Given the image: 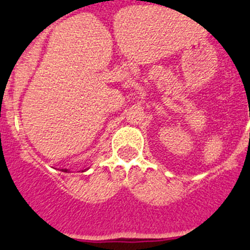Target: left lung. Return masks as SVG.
I'll use <instances>...</instances> for the list:
<instances>
[{"mask_svg":"<svg viewBox=\"0 0 250 250\" xmlns=\"http://www.w3.org/2000/svg\"><path fill=\"white\" fill-rule=\"evenodd\" d=\"M249 136H250V134H249Z\"/></svg>","mask_w":250,"mask_h":250,"instance_id":"1","label":"left lung"}]
</instances>
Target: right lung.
<instances>
[{
	"label": "right lung",
	"mask_w": 250,
	"mask_h": 250,
	"mask_svg": "<svg viewBox=\"0 0 250 250\" xmlns=\"http://www.w3.org/2000/svg\"><path fill=\"white\" fill-rule=\"evenodd\" d=\"M62 171H64V172H67V171H70V170H67V169H62ZM86 170V169H85ZM81 172H83V170H81Z\"/></svg>",
	"instance_id": "obj_1"
}]
</instances>
